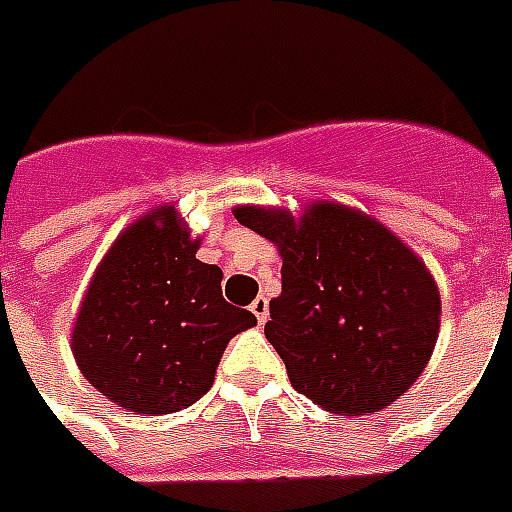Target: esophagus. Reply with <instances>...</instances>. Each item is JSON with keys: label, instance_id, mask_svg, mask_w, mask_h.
<instances>
[{"label": "esophagus", "instance_id": "1", "mask_svg": "<svg viewBox=\"0 0 512 512\" xmlns=\"http://www.w3.org/2000/svg\"><path fill=\"white\" fill-rule=\"evenodd\" d=\"M251 313L256 315V321H259V324H264V321H267V315H270V302H267V297L253 299Z\"/></svg>", "mask_w": 512, "mask_h": 512}]
</instances>
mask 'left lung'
Wrapping results in <instances>:
<instances>
[{"instance_id":"obj_1","label":"left lung","mask_w":512,"mask_h":512,"mask_svg":"<svg viewBox=\"0 0 512 512\" xmlns=\"http://www.w3.org/2000/svg\"><path fill=\"white\" fill-rule=\"evenodd\" d=\"M234 218L283 259L264 334L291 386L340 416L397 402L440 332V288L424 259L378 218L340 202H313L299 215L240 205Z\"/></svg>"}]
</instances>
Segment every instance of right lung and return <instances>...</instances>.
Returning <instances> with one entry per match:
<instances>
[{
  "instance_id": "1",
  "label": "right lung",
  "mask_w": 512,
  "mask_h": 512,
  "mask_svg": "<svg viewBox=\"0 0 512 512\" xmlns=\"http://www.w3.org/2000/svg\"><path fill=\"white\" fill-rule=\"evenodd\" d=\"M199 237L175 205L140 215L102 256L72 324V356L91 386L124 410L164 416L213 386L251 310L221 294L224 272L197 259Z\"/></svg>"
}]
</instances>
